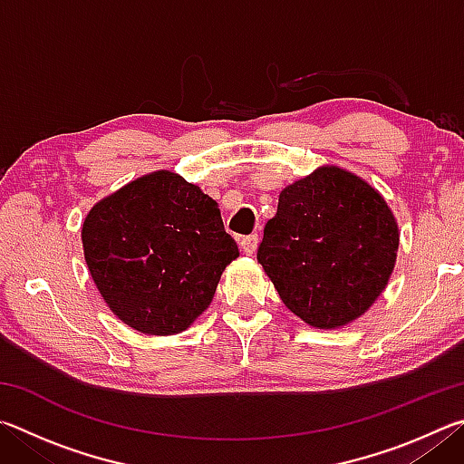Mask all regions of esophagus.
Masks as SVG:
<instances>
[{
	"label": "esophagus",
	"instance_id": "obj_1",
	"mask_svg": "<svg viewBox=\"0 0 464 464\" xmlns=\"http://www.w3.org/2000/svg\"><path fill=\"white\" fill-rule=\"evenodd\" d=\"M257 243H260V237H257L256 233L246 235V237L239 239V246L243 251H246V254H254V251L257 249Z\"/></svg>",
	"mask_w": 464,
	"mask_h": 464
}]
</instances>
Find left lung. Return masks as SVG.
I'll list each match as a JSON object with an SVG mask.
<instances>
[{
    "mask_svg": "<svg viewBox=\"0 0 464 464\" xmlns=\"http://www.w3.org/2000/svg\"><path fill=\"white\" fill-rule=\"evenodd\" d=\"M397 247V221L382 196L350 171L324 166L280 192L257 262L296 317L335 329L381 296Z\"/></svg>",
    "mask_w": 464,
    "mask_h": 464,
    "instance_id": "8db88e82",
    "label": "left lung"
}]
</instances>
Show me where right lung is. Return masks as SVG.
I'll list each match as a JSON object with an SVG mask.
<instances>
[{"label":"right lung","mask_w":464,"mask_h":464,"mask_svg":"<svg viewBox=\"0 0 464 464\" xmlns=\"http://www.w3.org/2000/svg\"><path fill=\"white\" fill-rule=\"evenodd\" d=\"M82 241L110 311L147 335L190 327L239 256L217 202L166 169L132 179L93 204Z\"/></svg>","instance_id":"right-lung-1"}]
</instances>
